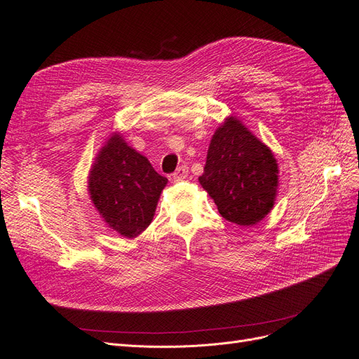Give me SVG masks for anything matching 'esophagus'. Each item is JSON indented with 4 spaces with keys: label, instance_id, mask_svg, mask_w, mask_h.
I'll return each instance as SVG.
<instances>
[{
    "label": "esophagus",
    "instance_id": "obj_1",
    "mask_svg": "<svg viewBox=\"0 0 359 359\" xmlns=\"http://www.w3.org/2000/svg\"><path fill=\"white\" fill-rule=\"evenodd\" d=\"M188 177V167L187 165H182L179 167L176 171L171 174V179L174 182H180V180H185Z\"/></svg>",
    "mask_w": 359,
    "mask_h": 359
}]
</instances>
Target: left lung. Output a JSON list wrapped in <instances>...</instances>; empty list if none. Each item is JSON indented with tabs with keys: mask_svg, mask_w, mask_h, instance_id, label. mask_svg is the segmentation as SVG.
<instances>
[{
	"mask_svg": "<svg viewBox=\"0 0 359 359\" xmlns=\"http://www.w3.org/2000/svg\"><path fill=\"white\" fill-rule=\"evenodd\" d=\"M198 182L222 218L248 227L273 209L278 163L264 142L238 117L229 116L212 135Z\"/></svg>",
	"mask_w": 359,
	"mask_h": 359,
	"instance_id": "1",
	"label": "left lung"
}]
</instances>
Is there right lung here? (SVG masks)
<instances>
[{"instance_id":"add662e5","label":"right lung","mask_w":359,"mask_h":359,"mask_svg":"<svg viewBox=\"0 0 359 359\" xmlns=\"http://www.w3.org/2000/svg\"><path fill=\"white\" fill-rule=\"evenodd\" d=\"M167 182L120 132H112L90 168L87 189L107 227L134 239L155 217Z\"/></svg>"}]
</instances>
